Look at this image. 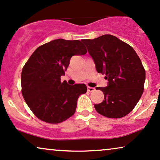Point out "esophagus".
Here are the masks:
<instances>
[{
	"label": "esophagus",
	"instance_id": "esophagus-1",
	"mask_svg": "<svg viewBox=\"0 0 160 160\" xmlns=\"http://www.w3.org/2000/svg\"><path fill=\"white\" fill-rule=\"evenodd\" d=\"M95 90V88H91V87H88V91L89 92H93Z\"/></svg>",
	"mask_w": 160,
	"mask_h": 160
}]
</instances>
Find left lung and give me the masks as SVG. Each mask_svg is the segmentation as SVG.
Masks as SVG:
<instances>
[{
	"label": "left lung",
	"instance_id": "1",
	"mask_svg": "<svg viewBox=\"0 0 160 160\" xmlns=\"http://www.w3.org/2000/svg\"><path fill=\"white\" fill-rule=\"evenodd\" d=\"M98 72L105 74L108 86L96 88L103 92L104 101L94 105L108 118L123 117L132 111L144 90L145 70L132 47L111 35L83 39Z\"/></svg>",
	"mask_w": 160,
	"mask_h": 160
}]
</instances>
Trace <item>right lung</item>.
Returning <instances> with one entry per match:
<instances>
[{
  "label": "right lung",
  "instance_id": "right-lung-1",
  "mask_svg": "<svg viewBox=\"0 0 160 160\" xmlns=\"http://www.w3.org/2000/svg\"><path fill=\"white\" fill-rule=\"evenodd\" d=\"M86 53L80 41L59 38L41 45L29 57L21 72L22 95L39 119L57 124L75 113L78 96L87 92V86L61 82V76L71 57Z\"/></svg>",
  "mask_w": 160,
  "mask_h": 160
}]
</instances>
